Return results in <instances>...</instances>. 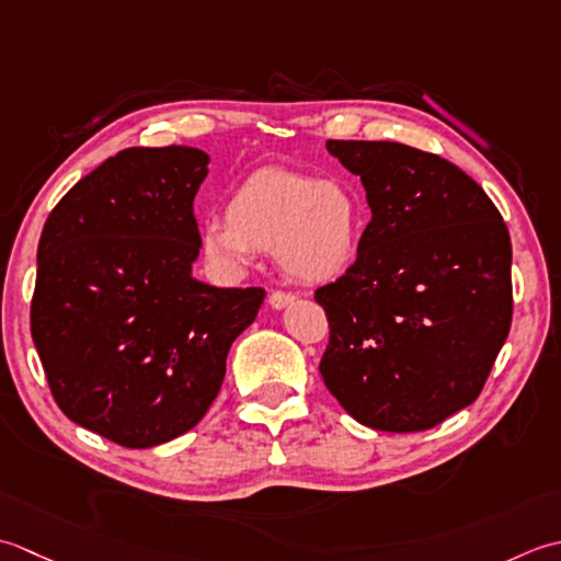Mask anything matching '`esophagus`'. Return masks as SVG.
Masks as SVG:
<instances>
[{
  "mask_svg": "<svg viewBox=\"0 0 561 561\" xmlns=\"http://www.w3.org/2000/svg\"><path fill=\"white\" fill-rule=\"evenodd\" d=\"M293 300H295V295L283 293V290H276L268 295V305L273 307V310H283V307H288Z\"/></svg>",
  "mask_w": 561,
  "mask_h": 561,
  "instance_id": "1",
  "label": "esophagus"
}]
</instances>
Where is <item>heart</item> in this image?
Wrapping results in <instances>:
<instances>
[{"mask_svg": "<svg viewBox=\"0 0 561 561\" xmlns=\"http://www.w3.org/2000/svg\"><path fill=\"white\" fill-rule=\"evenodd\" d=\"M360 205L341 181H319L288 169L251 174L227 205V220L203 222L201 247L217 266L242 271L254 251L276 254L302 283L344 273L358 254Z\"/></svg>", "mask_w": 561, "mask_h": 561, "instance_id": "heart-1", "label": "heart"}]
</instances>
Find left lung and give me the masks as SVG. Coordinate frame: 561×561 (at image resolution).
<instances>
[{"instance_id":"1","label":"left lung","mask_w":561,"mask_h":561,"mask_svg":"<svg viewBox=\"0 0 561 561\" xmlns=\"http://www.w3.org/2000/svg\"><path fill=\"white\" fill-rule=\"evenodd\" d=\"M327 150L360 176L373 220L353 266L314 293L329 319L319 373L363 426L433 428L474 402L508 336V227L438 154L368 140Z\"/></svg>"}]
</instances>
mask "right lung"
<instances>
[{"instance_id": "1", "label": "right lung", "mask_w": 561, "mask_h": 561, "mask_svg": "<svg viewBox=\"0 0 561 561\" xmlns=\"http://www.w3.org/2000/svg\"><path fill=\"white\" fill-rule=\"evenodd\" d=\"M208 162L196 147H130L79 179L43 227L33 344L62 414L123 448L198 424L264 302L261 288L191 273Z\"/></svg>"}]
</instances>
